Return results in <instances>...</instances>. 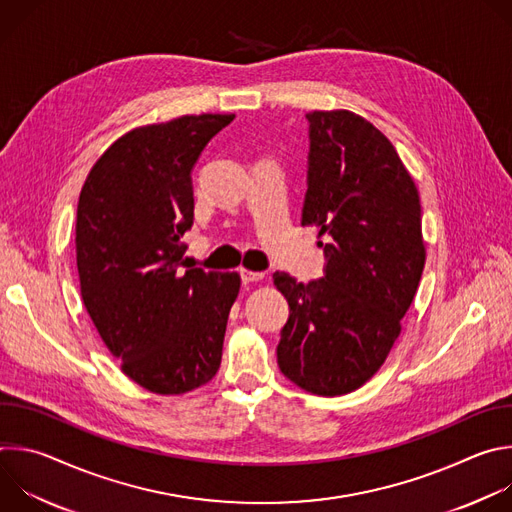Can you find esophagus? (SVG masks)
Wrapping results in <instances>:
<instances>
[{"label":"esophagus","instance_id":"obj_1","mask_svg":"<svg viewBox=\"0 0 512 512\" xmlns=\"http://www.w3.org/2000/svg\"><path fill=\"white\" fill-rule=\"evenodd\" d=\"M239 273H241V279H243L245 283H255V281H261V279L265 277V273H263V271H249V269H241Z\"/></svg>","mask_w":512,"mask_h":512}]
</instances>
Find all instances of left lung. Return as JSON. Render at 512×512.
Wrapping results in <instances>:
<instances>
[{
    "label": "left lung",
    "mask_w": 512,
    "mask_h": 512,
    "mask_svg": "<svg viewBox=\"0 0 512 512\" xmlns=\"http://www.w3.org/2000/svg\"><path fill=\"white\" fill-rule=\"evenodd\" d=\"M302 225L320 229L324 275L273 273L289 304L277 364L304 391L367 383L401 332L425 265L421 204L393 143L350 111H312Z\"/></svg>",
    "instance_id": "left-lung-1"
}]
</instances>
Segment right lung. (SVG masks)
I'll return each mask as SVG.
<instances>
[{
  "mask_svg": "<svg viewBox=\"0 0 512 512\" xmlns=\"http://www.w3.org/2000/svg\"><path fill=\"white\" fill-rule=\"evenodd\" d=\"M235 115H184L137 127L97 160L77 208L85 308L121 371L152 393L180 395L221 367L239 273L182 270L194 223L192 170Z\"/></svg>",
  "mask_w": 512,
  "mask_h": 512,
  "instance_id": "obj_1",
  "label": "right lung"
}]
</instances>
